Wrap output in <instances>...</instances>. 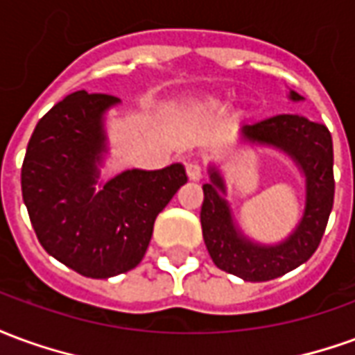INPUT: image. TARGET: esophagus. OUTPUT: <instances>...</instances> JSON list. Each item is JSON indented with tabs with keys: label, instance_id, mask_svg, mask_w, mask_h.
I'll list each match as a JSON object with an SVG mask.
<instances>
[{
	"label": "esophagus",
	"instance_id": "1",
	"mask_svg": "<svg viewBox=\"0 0 355 355\" xmlns=\"http://www.w3.org/2000/svg\"><path fill=\"white\" fill-rule=\"evenodd\" d=\"M186 175L190 180H200L203 177V165L200 162H188L186 163Z\"/></svg>",
	"mask_w": 355,
	"mask_h": 355
}]
</instances>
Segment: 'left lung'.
<instances>
[{
	"instance_id": "1",
	"label": "left lung",
	"mask_w": 355,
	"mask_h": 355,
	"mask_svg": "<svg viewBox=\"0 0 355 355\" xmlns=\"http://www.w3.org/2000/svg\"><path fill=\"white\" fill-rule=\"evenodd\" d=\"M291 98L300 101L302 96L291 93ZM243 137L251 142L282 148L297 159L306 175L304 216L295 234L277 247L254 245L239 238L228 205L220 196L224 192L223 178L218 171L211 169V182L203 184L201 230L209 254L220 270L245 282H268L300 266L320 247L335 200L333 139L325 125L293 114H279L245 125Z\"/></svg>"
}]
</instances>
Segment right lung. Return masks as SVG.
<instances>
[{"mask_svg":"<svg viewBox=\"0 0 355 355\" xmlns=\"http://www.w3.org/2000/svg\"><path fill=\"white\" fill-rule=\"evenodd\" d=\"M117 98L78 93L37 121L22 162V200L43 249L94 279L137 266L152 239L155 216L182 184V165L125 171L94 192V162L104 150L102 112Z\"/></svg>","mask_w":355,"mask_h":355,"instance_id":"right-lung-1","label":"right lung"}]
</instances>
